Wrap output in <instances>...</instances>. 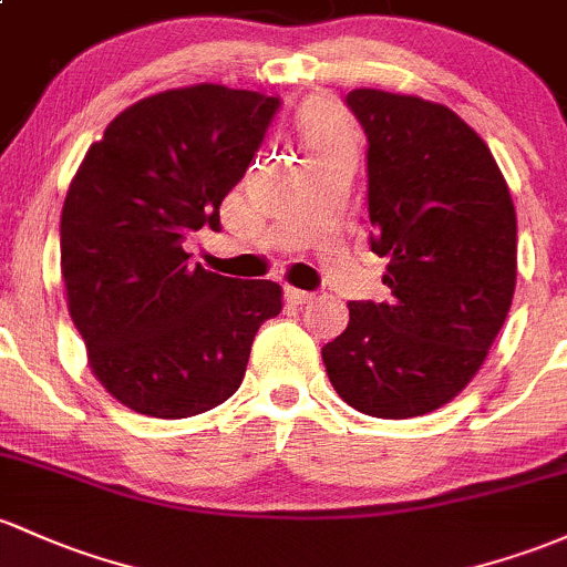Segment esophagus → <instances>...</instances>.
Returning a JSON list of instances; mask_svg holds the SVG:
<instances>
[{
	"label": "esophagus",
	"instance_id": "obj_1",
	"mask_svg": "<svg viewBox=\"0 0 567 567\" xmlns=\"http://www.w3.org/2000/svg\"><path fill=\"white\" fill-rule=\"evenodd\" d=\"M313 291H302V289H291V286H289V289H286V300H289V302H295V306H306V302H310V300H313Z\"/></svg>",
	"mask_w": 567,
	"mask_h": 567
}]
</instances>
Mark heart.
<instances>
[{
    "label": "heart",
    "mask_w": 567,
    "mask_h": 567,
    "mask_svg": "<svg viewBox=\"0 0 567 567\" xmlns=\"http://www.w3.org/2000/svg\"><path fill=\"white\" fill-rule=\"evenodd\" d=\"M297 130H300V137L306 140L310 156L334 148L340 143H351L349 126L327 105H308L306 111L297 115Z\"/></svg>",
    "instance_id": "b5f03b06"
}]
</instances>
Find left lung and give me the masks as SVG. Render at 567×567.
Instances as JSON below:
<instances>
[{"instance_id": "8db88e82", "label": "left lung", "mask_w": 567, "mask_h": 567, "mask_svg": "<svg viewBox=\"0 0 567 567\" xmlns=\"http://www.w3.org/2000/svg\"><path fill=\"white\" fill-rule=\"evenodd\" d=\"M368 135L370 251L386 257L383 302H349L321 349L334 392L379 419L456 398L495 343L516 286V210L495 156L446 105L354 89Z\"/></svg>"}]
</instances>
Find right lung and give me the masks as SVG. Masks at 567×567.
<instances>
[{"mask_svg":"<svg viewBox=\"0 0 567 567\" xmlns=\"http://www.w3.org/2000/svg\"><path fill=\"white\" fill-rule=\"evenodd\" d=\"M281 100L199 83L115 115L62 210L66 306L91 373L132 411L186 419L233 398L281 286L194 265L186 235L221 229Z\"/></svg>","mask_w":567,"mask_h":567,"instance_id":"add662e5","label":"right lung"}]
</instances>
